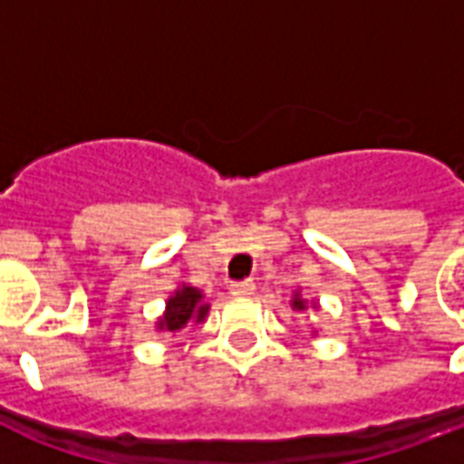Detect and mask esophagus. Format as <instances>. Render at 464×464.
<instances>
[{"label":"esophagus","mask_w":464,"mask_h":464,"mask_svg":"<svg viewBox=\"0 0 464 464\" xmlns=\"http://www.w3.org/2000/svg\"><path fill=\"white\" fill-rule=\"evenodd\" d=\"M231 294L233 296H250V294H255V284L253 282L231 284Z\"/></svg>","instance_id":"34e87169"}]
</instances>
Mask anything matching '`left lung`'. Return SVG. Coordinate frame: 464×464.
Returning a JSON list of instances; mask_svg holds the SVG:
<instances>
[{"instance_id": "obj_1", "label": "left lung", "mask_w": 464, "mask_h": 464, "mask_svg": "<svg viewBox=\"0 0 464 464\" xmlns=\"http://www.w3.org/2000/svg\"><path fill=\"white\" fill-rule=\"evenodd\" d=\"M291 305H294V308H296V310H305V301L301 296H298V294H296V296H294Z\"/></svg>"}]
</instances>
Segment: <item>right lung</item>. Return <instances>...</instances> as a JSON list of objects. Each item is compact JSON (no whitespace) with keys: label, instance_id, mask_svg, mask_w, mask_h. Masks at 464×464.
<instances>
[{"label":"right lung","instance_id":"obj_1","mask_svg":"<svg viewBox=\"0 0 464 464\" xmlns=\"http://www.w3.org/2000/svg\"><path fill=\"white\" fill-rule=\"evenodd\" d=\"M202 291L195 286L182 284L180 289L175 291L173 296L168 298L166 313L159 317V330L178 332L188 323H202L207 313H209V304L202 301Z\"/></svg>","mask_w":464,"mask_h":464}]
</instances>
